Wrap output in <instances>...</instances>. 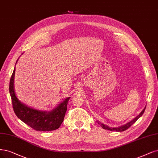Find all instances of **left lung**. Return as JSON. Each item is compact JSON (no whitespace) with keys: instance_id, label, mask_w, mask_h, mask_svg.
<instances>
[{"instance_id":"obj_1","label":"left lung","mask_w":158,"mask_h":158,"mask_svg":"<svg viewBox=\"0 0 158 158\" xmlns=\"http://www.w3.org/2000/svg\"><path fill=\"white\" fill-rule=\"evenodd\" d=\"M145 109H146V106L144 107V109L143 110V111L141 112L139 115L137 116V117H135L133 120H131V122H128V123H127L126 124H125V125H123V126H119V127H109V126H106V125H105V124H103V123H99V122H98V123H100L101 124V126L102 127V128H103V129H107V130H110V131H118V132H120V131H126V129H127L129 127H131L132 125L137 120V119L143 115V113H144V110H145Z\"/></svg>"}]
</instances>
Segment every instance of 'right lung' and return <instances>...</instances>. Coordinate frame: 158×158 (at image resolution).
<instances>
[{
    "label": "right lung",
    "instance_id": "right-lung-1",
    "mask_svg": "<svg viewBox=\"0 0 158 158\" xmlns=\"http://www.w3.org/2000/svg\"><path fill=\"white\" fill-rule=\"evenodd\" d=\"M18 61V59L16 63ZM15 70L14 68L10 80L9 91L15 115L36 131H49L58 129L63 122L67 109L68 101L70 97L65 99L55 108L48 112L34 109L27 106L18 99L15 94L14 86Z\"/></svg>",
    "mask_w": 158,
    "mask_h": 158
}]
</instances>
